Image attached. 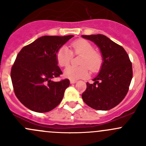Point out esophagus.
<instances>
[{
    "mask_svg": "<svg viewBox=\"0 0 146 146\" xmlns=\"http://www.w3.org/2000/svg\"><path fill=\"white\" fill-rule=\"evenodd\" d=\"M76 82H77V80H70V84H74V83H76Z\"/></svg>",
    "mask_w": 146,
    "mask_h": 146,
    "instance_id": "1",
    "label": "esophagus"
}]
</instances>
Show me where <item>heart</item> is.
<instances>
[{"label":"heart","mask_w":146,"mask_h":146,"mask_svg":"<svg viewBox=\"0 0 146 146\" xmlns=\"http://www.w3.org/2000/svg\"><path fill=\"white\" fill-rule=\"evenodd\" d=\"M71 51L66 46L60 47L56 54L57 64L61 67L68 66L73 55L80 56L78 67L68 66L64 71V76L70 80H78L88 76L89 70L97 72L100 69L103 62L102 56L94 49L92 44L85 39H78L70 44Z\"/></svg>","instance_id":"obj_1"}]
</instances>
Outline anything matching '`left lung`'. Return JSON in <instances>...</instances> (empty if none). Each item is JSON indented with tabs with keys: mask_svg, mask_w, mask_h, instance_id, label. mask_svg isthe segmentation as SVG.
Masks as SVG:
<instances>
[{
	"mask_svg": "<svg viewBox=\"0 0 146 146\" xmlns=\"http://www.w3.org/2000/svg\"><path fill=\"white\" fill-rule=\"evenodd\" d=\"M98 46L103 63L93 84L87 82L82 94L86 104L97 110H109L118 105L129 91L132 76V64L121 46L102 35H82Z\"/></svg>",
	"mask_w": 146,
	"mask_h": 146,
	"instance_id": "obj_1",
	"label": "left lung"
}]
</instances>
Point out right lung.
<instances>
[{
  "mask_svg": "<svg viewBox=\"0 0 146 146\" xmlns=\"http://www.w3.org/2000/svg\"><path fill=\"white\" fill-rule=\"evenodd\" d=\"M73 36H42L17 54L10 72L13 89L20 102L32 111L47 112L62 100L69 80L54 82L51 79L63 73L57 65L56 54Z\"/></svg>",
  "mask_w": 146,
  "mask_h": 146,
  "instance_id": "add662e5",
  "label": "right lung"
}]
</instances>
